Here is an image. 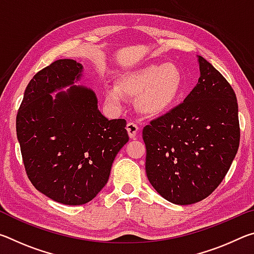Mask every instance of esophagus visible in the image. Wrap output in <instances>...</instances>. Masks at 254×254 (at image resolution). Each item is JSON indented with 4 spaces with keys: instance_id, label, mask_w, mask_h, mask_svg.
<instances>
[{
    "instance_id": "1",
    "label": "esophagus",
    "mask_w": 254,
    "mask_h": 254,
    "mask_svg": "<svg viewBox=\"0 0 254 254\" xmlns=\"http://www.w3.org/2000/svg\"><path fill=\"white\" fill-rule=\"evenodd\" d=\"M127 131L128 133V136H130L131 139H135L136 133H137V131H139V127H137L135 123L128 122L127 124Z\"/></svg>"
}]
</instances>
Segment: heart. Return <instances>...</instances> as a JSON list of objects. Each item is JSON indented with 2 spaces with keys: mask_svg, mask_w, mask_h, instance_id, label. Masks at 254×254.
Instances as JSON below:
<instances>
[{
  "mask_svg": "<svg viewBox=\"0 0 254 254\" xmlns=\"http://www.w3.org/2000/svg\"><path fill=\"white\" fill-rule=\"evenodd\" d=\"M183 70L174 63L150 64L123 72L115 87L105 91V101L121 107L123 96L136 97V109L147 117H160L173 109L184 91Z\"/></svg>",
  "mask_w": 254,
  "mask_h": 254,
  "instance_id": "heart-1",
  "label": "heart"
}]
</instances>
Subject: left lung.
Masks as SVG:
<instances>
[{
    "label": "left lung",
    "mask_w": 254,
    "mask_h": 254,
    "mask_svg": "<svg viewBox=\"0 0 254 254\" xmlns=\"http://www.w3.org/2000/svg\"><path fill=\"white\" fill-rule=\"evenodd\" d=\"M198 83L184 103L142 131L145 173L163 198L177 205L203 200L224 179L240 144L236 95L198 56Z\"/></svg>",
    "instance_id": "left-lung-1"
}]
</instances>
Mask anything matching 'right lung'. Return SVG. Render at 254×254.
I'll return each mask as SVG.
<instances>
[{
	"label": "right lung",
	"instance_id": "obj_1",
	"mask_svg": "<svg viewBox=\"0 0 254 254\" xmlns=\"http://www.w3.org/2000/svg\"><path fill=\"white\" fill-rule=\"evenodd\" d=\"M81 72L76 60H56L30 80L16 115L28 178L42 194L65 205L86 204L102 190L128 141L126 120H107L94 91L75 85Z\"/></svg>",
	"mask_w": 254,
	"mask_h": 254
}]
</instances>
